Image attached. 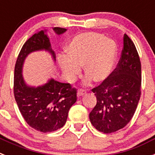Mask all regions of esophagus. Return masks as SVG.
Wrapping results in <instances>:
<instances>
[{
	"mask_svg": "<svg viewBox=\"0 0 155 155\" xmlns=\"http://www.w3.org/2000/svg\"><path fill=\"white\" fill-rule=\"evenodd\" d=\"M84 94H85V91H84V90L80 89L78 91V94H77V95H78V97H81V96H83Z\"/></svg>",
	"mask_w": 155,
	"mask_h": 155,
	"instance_id": "esophagus-1",
	"label": "esophagus"
}]
</instances>
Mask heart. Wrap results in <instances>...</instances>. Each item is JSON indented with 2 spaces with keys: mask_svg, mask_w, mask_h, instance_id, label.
I'll return each mask as SVG.
<instances>
[{
  "mask_svg": "<svg viewBox=\"0 0 155 155\" xmlns=\"http://www.w3.org/2000/svg\"><path fill=\"white\" fill-rule=\"evenodd\" d=\"M68 57L60 60L64 76L72 81L84 66L85 83L91 78L94 82L105 81L111 75L117 57V46L112 39L95 32H84L76 35L66 47Z\"/></svg>",
  "mask_w": 155,
  "mask_h": 155,
  "instance_id": "obj_1",
  "label": "heart"
}]
</instances>
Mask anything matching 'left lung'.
Here are the masks:
<instances>
[{
    "label": "left lung",
    "mask_w": 155,
    "mask_h": 155,
    "mask_svg": "<svg viewBox=\"0 0 155 155\" xmlns=\"http://www.w3.org/2000/svg\"><path fill=\"white\" fill-rule=\"evenodd\" d=\"M141 64L130 37L124 34V48L116 69L107 80L91 89L97 103L89 114L91 124L104 134L124 128L134 116L140 98Z\"/></svg>",
    "instance_id": "1"
}]
</instances>
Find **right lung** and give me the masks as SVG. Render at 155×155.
<instances>
[{
  "label": "right lung",
  "instance_id": "1",
  "mask_svg": "<svg viewBox=\"0 0 155 155\" xmlns=\"http://www.w3.org/2000/svg\"><path fill=\"white\" fill-rule=\"evenodd\" d=\"M53 31L61 35L66 28L55 27ZM46 30L34 34L25 42L15 67L14 94L21 116L27 124L36 130L50 133L64 126L70 109L77 101V89L70 84L61 83L51 78L41 86H29L22 76L25 60L28 54L45 50L56 61L55 52L52 50Z\"/></svg>",
  "mask_w": 155,
  "mask_h": 155
}]
</instances>
